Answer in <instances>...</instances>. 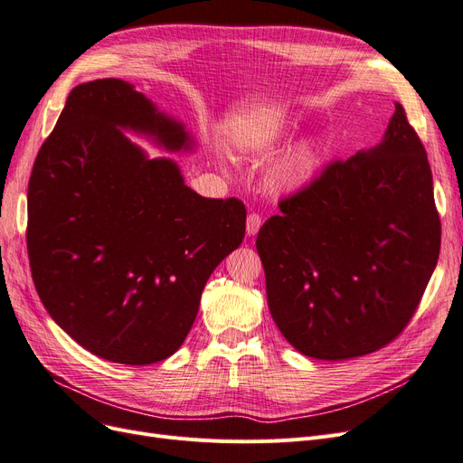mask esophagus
<instances>
[{
	"label": "esophagus",
	"instance_id": "esophagus-1",
	"mask_svg": "<svg viewBox=\"0 0 463 463\" xmlns=\"http://www.w3.org/2000/svg\"><path fill=\"white\" fill-rule=\"evenodd\" d=\"M262 226V218L259 214H249L247 216V235H257Z\"/></svg>",
	"mask_w": 463,
	"mask_h": 463
}]
</instances>
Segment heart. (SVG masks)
<instances>
[{"label": "heart", "instance_id": "heart-1", "mask_svg": "<svg viewBox=\"0 0 463 463\" xmlns=\"http://www.w3.org/2000/svg\"><path fill=\"white\" fill-rule=\"evenodd\" d=\"M253 148V146H247ZM317 156L311 150H305L301 154H298L296 158H293L289 164H286L282 170L278 172L274 184L279 191H286V193H293V191H299L305 185L311 184V179L317 172Z\"/></svg>", "mask_w": 463, "mask_h": 463}]
</instances>
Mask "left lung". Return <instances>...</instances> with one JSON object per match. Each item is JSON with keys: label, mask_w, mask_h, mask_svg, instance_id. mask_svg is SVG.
<instances>
[{"label": "left lung", "mask_w": 463, "mask_h": 463, "mask_svg": "<svg viewBox=\"0 0 463 463\" xmlns=\"http://www.w3.org/2000/svg\"><path fill=\"white\" fill-rule=\"evenodd\" d=\"M257 250L269 309L299 354L342 361L390 344L440 253L425 146L396 104L383 141L279 203Z\"/></svg>", "instance_id": "left-lung-1"}]
</instances>
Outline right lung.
Segmentation results:
<instances>
[{
	"instance_id": "obj_1",
	"label": "right lung",
	"mask_w": 463,
	"mask_h": 463,
	"mask_svg": "<svg viewBox=\"0 0 463 463\" xmlns=\"http://www.w3.org/2000/svg\"><path fill=\"white\" fill-rule=\"evenodd\" d=\"M125 131L194 148L185 125L131 82H82L36 156L26 247L55 325L98 357L150 365L187 338L247 213L237 199L201 197L172 158H148Z\"/></svg>"
}]
</instances>
